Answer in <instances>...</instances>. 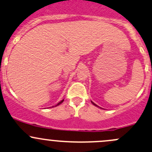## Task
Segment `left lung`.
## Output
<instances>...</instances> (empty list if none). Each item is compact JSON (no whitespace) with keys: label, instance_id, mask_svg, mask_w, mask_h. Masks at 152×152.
<instances>
[{"label":"left lung","instance_id":"left-lung-1","mask_svg":"<svg viewBox=\"0 0 152 152\" xmlns=\"http://www.w3.org/2000/svg\"><path fill=\"white\" fill-rule=\"evenodd\" d=\"M92 104H93V105H95V106H97V105L96 104H95V103H93V102H92ZM97 107H98V106H97Z\"/></svg>","mask_w":152,"mask_h":152}]
</instances>
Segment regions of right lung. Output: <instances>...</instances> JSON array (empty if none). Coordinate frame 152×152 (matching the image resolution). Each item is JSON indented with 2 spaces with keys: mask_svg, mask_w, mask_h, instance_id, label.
I'll use <instances>...</instances> for the list:
<instances>
[{
  "mask_svg": "<svg viewBox=\"0 0 152 152\" xmlns=\"http://www.w3.org/2000/svg\"><path fill=\"white\" fill-rule=\"evenodd\" d=\"M63 100H61V101H60V103H57V105H55V106H57V105H58L61 104V103H63Z\"/></svg>",
  "mask_w": 152,
  "mask_h": 152,
  "instance_id": "right-lung-1",
  "label": "right lung"
}]
</instances>
